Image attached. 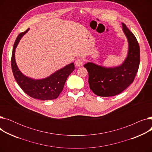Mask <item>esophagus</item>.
I'll list each match as a JSON object with an SVG mask.
<instances>
[{
	"label": "esophagus",
	"mask_w": 152,
	"mask_h": 152,
	"mask_svg": "<svg viewBox=\"0 0 152 152\" xmlns=\"http://www.w3.org/2000/svg\"><path fill=\"white\" fill-rule=\"evenodd\" d=\"M83 60L82 59L80 58H78L75 61V64H76V66H81L83 65Z\"/></svg>",
	"instance_id": "1"
}]
</instances>
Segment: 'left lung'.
Returning <instances> with one entry per match:
<instances>
[{"mask_svg": "<svg viewBox=\"0 0 152 152\" xmlns=\"http://www.w3.org/2000/svg\"><path fill=\"white\" fill-rule=\"evenodd\" d=\"M122 29L128 42L126 58L120 65L105 67L92 62L84 65L89 73L90 89L100 97H112L121 93L134 81L140 63V48L136 38L122 23Z\"/></svg>", "mask_w": 152, "mask_h": 152, "instance_id": "1", "label": "left lung"}]
</instances>
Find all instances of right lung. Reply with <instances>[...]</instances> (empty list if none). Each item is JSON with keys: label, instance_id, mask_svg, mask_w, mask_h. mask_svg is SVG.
Here are the masks:
<instances>
[{"label": "right lung", "instance_id": "add662e5", "mask_svg": "<svg viewBox=\"0 0 152 152\" xmlns=\"http://www.w3.org/2000/svg\"><path fill=\"white\" fill-rule=\"evenodd\" d=\"M29 30L20 33L15 42L12 55V69L16 81L21 89L29 96L41 100L56 99L62 91L66 79L75 69L71 63L53 73L42 79H35L23 75L19 69L15 60V49L22 37Z\"/></svg>", "mask_w": 152, "mask_h": 152}]
</instances>
